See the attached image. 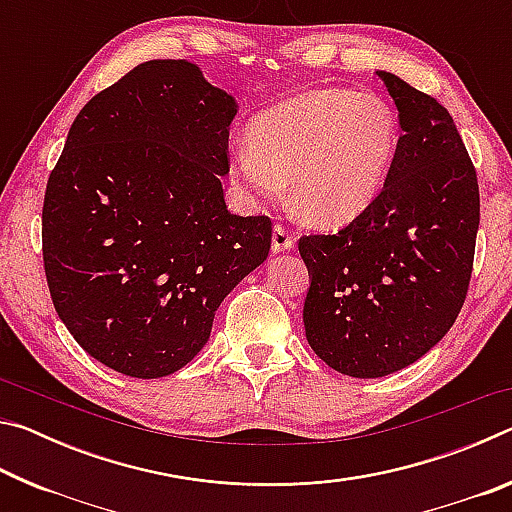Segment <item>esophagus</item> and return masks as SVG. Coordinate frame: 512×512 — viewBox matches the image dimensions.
<instances>
[{
    "instance_id": "esophagus-1",
    "label": "esophagus",
    "mask_w": 512,
    "mask_h": 512,
    "mask_svg": "<svg viewBox=\"0 0 512 512\" xmlns=\"http://www.w3.org/2000/svg\"><path fill=\"white\" fill-rule=\"evenodd\" d=\"M293 244H296V237H293V232L287 228V225L275 223L273 225V237H271L273 253H284V250H291Z\"/></svg>"
}]
</instances>
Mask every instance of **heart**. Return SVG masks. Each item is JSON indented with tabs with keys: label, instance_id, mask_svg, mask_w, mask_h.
Returning a JSON list of instances; mask_svg holds the SVG:
<instances>
[{
	"label": "heart",
	"instance_id": "b5f03b06",
	"mask_svg": "<svg viewBox=\"0 0 512 512\" xmlns=\"http://www.w3.org/2000/svg\"><path fill=\"white\" fill-rule=\"evenodd\" d=\"M235 144L232 176L268 198L289 178V201L314 225H343L375 203L393 169L400 121L384 99L329 88L298 94L250 124Z\"/></svg>",
	"mask_w": 512,
	"mask_h": 512
}]
</instances>
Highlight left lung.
Here are the masks:
<instances>
[{
    "label": "left lung",
    "mask_w": 512,
    "mask_h": 512,
    "mask_svg": "<svg viewBox=\"0 0 512 512\" xmlns=\"http://www.w3.org/2000/svg\"><path fill=\"white\" fill-rule=\"evenodd\" d=\"M400 112V146L366 212L336 235L300 237L307 341L350 377L391 375L454 325L472 277L479 183L447 108L377 72Z\"/></svg>",
    "instance_id": "8db88e82"
}]
</instances>
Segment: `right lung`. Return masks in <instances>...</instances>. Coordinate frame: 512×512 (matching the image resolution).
I'll return each instance as SVG.
<instances>
[{
  "label": "right lung",
  "instance_id": "right-lung-1",
  "mask_svg": "<svg viewBox=\"0 0 512 512\" xmlns=\"http://www.w3.org/2000/svg\"><path fill=\"white\" fill-rule=\"evenodd\" d=\"M230 94L187 60H149L85 103L49 173L42 259L69 334L103 366L158 379L210 339L223 298L271 248L228 210Z\"/></svg>",
  "mask_w": 512,
  "mask_h": 512
}]
</instances>
